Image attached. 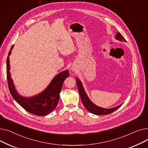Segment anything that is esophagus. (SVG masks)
I'll return each mask as SVG.
<instances>
[{
	"label": "esophagus",
	"instance_id": "esophagus-1",
	"mask_svg": "<svg viewBox=\"0 0 148 148\" xmlns=\"http://www.w3.org/2000/svg\"><path fill=\"white\" fill-rule=\"evenodd\" d=\"M71 70H73V71H75V67L73 65V66H71Z\"/></svg>",
	"mask_w": 148,
	"mask_h": 148
}]
</instances>
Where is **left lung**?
<instances>
[{
    "label": "left lung",
    "mask_w": 148,
    "mask_h": 148,
    "mask_svg": "<svg viewBox=\"0 0 148 148\" xmlns=\"http://www.w3.org/2000/svg\"><path fill=\"white\" fill-rule=\"evenodd\" d=\"M114 38L116 40H117L121 42L126 41L125 39L124 38L123 36L118 32L116 33ZM75 80H76V83L77 85V88H78L79 94L81 98L83 106H84V107L86 108L89 112L97 115H105V114H110L113 112L114 111L117 110L118 108H119L122 105L123 103L118 106L111 108H105L101 107L95 105L94 103H92V101L89 98L86 92H85L84 89L82 82L78 78H75Z\"/></svg>",
    "instance_id": "8db88e82"
}]
</instances>
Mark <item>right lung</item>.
<instances>
[{"mask_svg": "<svg viewBox=\"0 0 148 148\" xmlns=\"http://www.w3.org/2000/svg\"><path fill=\"white\" fill-rule=\"evenodd\" d=\"M13 47L14 45L11 47L6 60L7 80L12 97L15 101L30 113L37 116H45L50 114L58 104L63 83L69 75V71L65 70L55 75L47 87L40 94L29 97H23L20 95L15 89L10 73L9 56Z\"/></svg>", "mask_w": 148, "mask_h": 148, "instance_id": "right-lung-1", "label": "right lung"}]
</instances>
